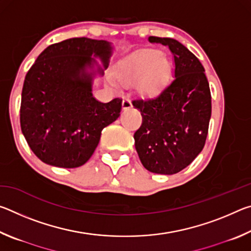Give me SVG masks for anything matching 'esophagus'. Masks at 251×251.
Segmentation results:
<instances>
[{"instance_id":"34e87169","label":"esophagus","mask_w":251,"mask_h":251,"mask_svg":"<svg viewBox=\"0 0 251 251\" xmlns=\"http://www.w3.org/2000/svg\"><path fill=\"white\" fill-rule=\"evenodd\" d=\"M131 101L128 100V99H124L123 100V103H122V107L123 109H129L131 108Z\"/></svg>"}]
</instances>
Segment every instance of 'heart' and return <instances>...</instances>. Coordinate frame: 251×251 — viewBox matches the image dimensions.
Returning a JSON list of instances; mask_svg holds the SVG:
<instances>
[{"label": "heart", "instance_id": "1", "mask_svg": "<svg viewBox=\"0 0 251 251\" xmlns=\"http://www.w3.org/2000/svg\"><path fill=\"white\" fill-rule=\"evenodd\" d=\"M171 73V63L166 55L156 50L144 49L129 55L120 66L117 79L122 84L137 80L143 92H152L159 88Z\"/></svg>", "mask_w": 251, "mask_h": 251}]
</instances>
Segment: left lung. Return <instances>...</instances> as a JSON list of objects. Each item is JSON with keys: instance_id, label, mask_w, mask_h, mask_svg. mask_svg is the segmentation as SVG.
<instances>
[{"instance_id": "obj_1", "label": "left lung", "mask_w": 251, "mask_h": 251, "mask_svg": "<svg viewBox=\"0 0 251 251\" xmlns=\"http://www.w3.org/2000/svg\"><path fill=\"white\" fill-rule=\"evenodd\" d=\"M151 43L168 46L174 79L156 95L131 103L143 123L135 131V148L147 171L173 175L196 158L205 146L211 116L209 83L199 59L179 42L150 36Z\"/></svg>"}]
</instances>
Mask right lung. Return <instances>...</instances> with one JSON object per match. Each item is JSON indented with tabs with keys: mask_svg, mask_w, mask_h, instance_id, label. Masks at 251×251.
Instances as JSON below:
<instances>
[{
	"mask_svg": "<svg viewBox=\"0 0 251 251\" xmlns=\"http://www.w3.org/2000/svg\"><path fill=\"white\" fill-rule=\"evenodd\" d=\"M112 53L108 42L74 37L48 46L28 70L21 100V129L43 163L82 166L99 145L104 127L120 117L121 99L101 103L92 94L93 79L104 75ZM92 56L101 59L104 69Z\"/></svg>",
	"mask_w": 251,
	"mask_h": 251,
	"instance_id": "add662e5",
	"label": "right lung"
}]
</instances>
